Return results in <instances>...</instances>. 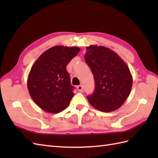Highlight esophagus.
Instances as JSON below:
<instances>
[{"label": "esophagus", "instance_id": "obj_1", "mask_svg": "<svg viewBox=\"0 0 158 158\" xmlns=\"http://www.w3.org/2000/svg\"><path fill=\"white\" fill-rule=\"evenodd\" d=\"M77 90H78V91L79 92H82L83 91V86L82 85H78L77 87Z\"/></svg>", "mask_w": 158, "mask_h": 158}]
</instances>
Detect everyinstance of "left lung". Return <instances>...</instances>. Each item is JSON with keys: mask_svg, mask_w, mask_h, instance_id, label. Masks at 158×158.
Wrapping results in <instances>:
<instances>
[{"mask_svg": "<svg viewBox=\"0 0 158 158\" xmlns=\"http://www.w3.org/2000/svg\"><path fill=\"white\" fill-rule=\"evenodd\" d=\"M84 56L91 69L95 81V89L87 96L95 109L112 112L126 101L132 86V77L128 66L117 53L105 47H86Z\"/></svg>", "mask_w": 158, "mask_h": 158, "instance_id": "left-lung-1", "label": "left lung"}]
</instances>
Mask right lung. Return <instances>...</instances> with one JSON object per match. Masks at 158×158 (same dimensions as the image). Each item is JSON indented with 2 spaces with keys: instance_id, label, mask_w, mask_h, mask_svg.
I'll return each mask as SVG.
<instances>
[{
  "instance_id": "1",
  "label": "right lung",
  "mask_w": 158,
  "mask_h": 158,
  "mask_svg": "<svg viewBox=\"0 0 158 158\" xmlns=\"http://www.w3.org/2000/svg\"><path fill=\"white\" fill-rule=\"evenodd\" d=\"M79 51L76 47L54 46L43 53L32 65L28 89L32 99L45 111L58 113L69 106L74 87L66 67Z\"/></svg>"
}]
</instances>
